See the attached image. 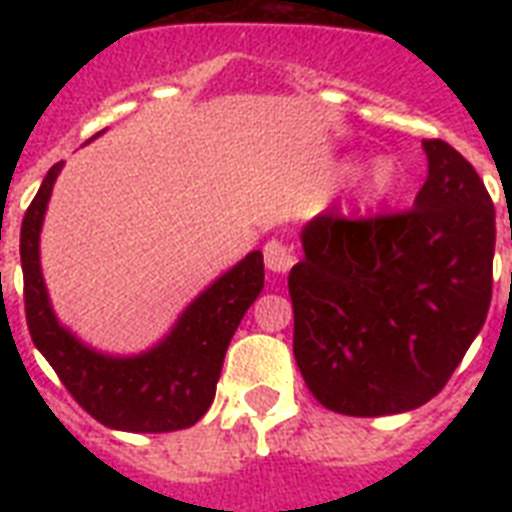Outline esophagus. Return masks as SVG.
Listing matches in <instances>:
<instances>
[{"label":"esophagus","instance_id":"34e87169","mask_svg":"<svg viewBox=\"0 0 512 512\" xmlns=\"http://www.w3.org/2000/svg\"><path fill=\"white\" fill-rule=\"evenodd\" d=\"M263 257H265V268L276 276H284V273L295 265V255H292V249L279 239H271L265 244L263 249Z\"/></svg>","mask_w":512,"mask_h":512}]
</instances>
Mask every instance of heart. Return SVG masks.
<instances>
[{"label": "heart", "instance_id": "obj_1", "mask_svg": "<svg viewBox=\"0 0 512 512\" xmlns=\"http://www.w3.org/2000/svg\"><path fill=\"white\" fill-rule=\"evenodd\" d=\"M358 170V159H348V162L342 164V172L345 175H353ZM398 180V167L393 159H374L364 167V172L358 175V199L364 201V204H377V201L388 199L390 193L396 191Z\"/></svg>", "mask_w": 512, "mask_h": 512}]
</instances>
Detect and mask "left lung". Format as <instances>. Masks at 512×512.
Returning a JSON list of instances; mask_svg holds the SVG:
<instances>
[{"mask_svg":"<svg viewBox=\"0 0 512 512\" xmlns=\"http://www.w3.org/2000/svg\"><path fill=\"white\" fill-rule=\"evenodd\" d=\"M412 209L305 225L289 271L295 361L319 404L350 417L412 412L441 393L492 303L494 204L473 164L422 140Z\"/></svg>","mask_w":512,"mask_h":512,"instance_id":"left-lung-1","label":"left lung"}]
</instances>
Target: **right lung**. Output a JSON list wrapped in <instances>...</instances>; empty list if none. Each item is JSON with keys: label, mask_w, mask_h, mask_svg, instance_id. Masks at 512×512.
<instances>
[{"label": "right lung", "mask_w": 512, "mask_h": 512, "mask_svg": "<svg viewBox=\"0 0 512 512\" xmlns=\"http://www.w3.org/2000/svg\"><path fill=\"white\" fill-rule=\"evenodd\" d=\"M60 170L63 162L47 172L20 225L23 300L31 340L76 404L106 428L127 433L191 428L215 398L233 332L263 292V252H249L231 271L212 281L154 348L138 356L100 353L60 324L42 279L39 233Z\"/></svg>", "instance_id": "right-lung-1"}]
</instances>
